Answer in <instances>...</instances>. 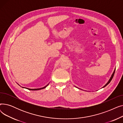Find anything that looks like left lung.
<instances>
[{
    "label": "left lung",
    "instance_id": "obj_1",
    "mask_svg": "<svg viewBox=\"0 0 123 123\" xmlns=\"http://www.w3.org/2000/svg\"><path fill=\"white\" fill-rule=\"evenodd\" d=\"M115 70L114 71V72H113V74H112V76H111V78L110 79V80H109V81H108V82L104 86V87H105V86H106L108 84H109L110 83V82L111 81V80H112V79H113V77H114V74H115Z\"/></svg>",
    "mask_w": 123,
    "mask_h": 123
}]
</instances>
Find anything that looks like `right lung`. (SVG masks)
<instances>
[{
    "label": "right lung",
    "instance_id": "1",
    "mask_svg": "<svg viewBox=\"0 0 123 123\" xmlns=\"http://www.w3.org/2000/svg\"><path fill=\"white\" fill-rule=\"evenodd\" d=\"M48 85H46V86H45V87H43V88H39V89H28V88H26V89H28L29 90H41V89H44V88H46V87L48 86ZM23 88H24V87H23Z\"/></svg>",
    "mask_w": 123,
    "mask_h": 123
}]
</instances>
